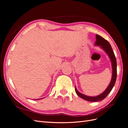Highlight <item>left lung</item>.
<instances>
[{
	"instance_id": "left-lung-1",
	"label": "left lung",
	"mask_w": 128,
	"mask_h": 128,
	"mask_svg": "<svg viewBox=\"0 0 128 128\" xmlns=\"http://www.w3.org/2000/svg\"><path fill=\"white\" fill-rule=\"evenodd\" d=\"M96 46H100V48H102L104 51L106 52L108 54V56L110 57L112 66V77L111 81L109 84V86L101 94L98 95L96 96H87L86 95H84L83 94H80L76 89V87L75 88V91L76 92L77 94L80 97L82 98L85 100H88L89 102H99L101 101L104 99L107 96L110 94V92L112 91V88L114 87L116 80L117 77V63H116V58L114 52L113 51V49L112 48V46L110 45V42H108L107 40L104 39L102 36H100L98 34H96V41L94 44Z\"/></svg>"
}]
</instances>
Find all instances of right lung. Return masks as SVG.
Returning a JSON list of instances; mask_svg holds the SVG:
<instances>
[{
  "label": "right lung",
  "mask_w": 128,
  "mask_h": 128,
  "mask_svg": "<svg viewBox=\"0 0 128 128\" xmlns=\"http://www.w3.org/2000/svg\"><path fill=\"white\" fill-rule=\"evenodd\" d=\"M41 99H42V98H41ZM39 100H40V99H39Z\"/></svg>",
  "instance_id": "obj_1"
}]
</instances>
